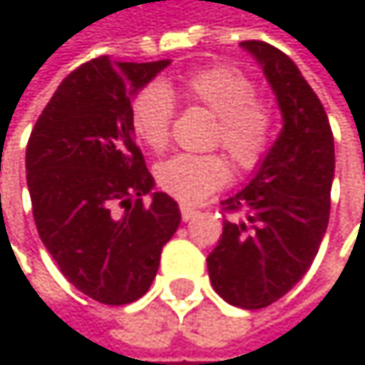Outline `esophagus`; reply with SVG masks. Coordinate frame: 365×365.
<instances>
[{"mask_svg": "<svg viewBox=\"0 0 365 365\" xmlns=\"http://www.w3.org/2000/svg\"><path fill=\"white\" fill-rule=\"evenodd\" d=\"M180 211H182L183 222H190L192 217H196V215H198V211H196L194 207H187V205H182V207H180Z\"/></svg>", "mask_w": 365, "mask_h": 365, "instance_id": "obj_1", "label": "esophagus"}]
</instances>
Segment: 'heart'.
Listing matches in <instances>:
<instances>
[{
  "label": "heart",
  "instance_id": "obj_1",
  "mask_svg": "<svg viewBox=\"0 0 365 365\" xmlns=\"http://www.w3.org/2000/svg\"><path fill=\"white\" fill-rule=\"evenodd\" d=\"M182 95L215 113L213 143L222 145L239 169H254L270 145L274 115L266 101L255 97L252 78L226 65L207 67L183 78ZM173 115V93L154 82L133 99V133L145 148L163 152ZM156 182L182 202H198L228 182V167L217 154H178L156 167Z\"/></svg>",
  "mask_w": 365,
  "mask_h": 365
}]
</instances>
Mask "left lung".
I'll list each match as a JSON object with an SVG mask.
<instances>
[{"label": "left lung", "instance_id": "8db88e82", "mask_svg": "<svg viewBox=\"0 0 365 365\" xmlns=\"http://www.w3.org/2000/svg\"><path fill=\"white\" fill-rule=\"evenodd\" d=\"M259 63L283 115V128L254 178L222 200L217 247L207 257L213 289L232 307L264 309L311 268L329 220L334 137L328 113L294 61L266 41H241Z\"/></svg>", "mask_w": 365, "mask_h": 365}]
</instances>
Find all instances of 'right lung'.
<instances>
[{
  "label": "right lung",
  "mask_w": 365,
  "mask_h": 365,
  "mask_svg": "<svg viewBox=\"0 0 365 365\" xmlns=\"http://www.w3.org/2000/svg\"><path fill=\"white\" fill-rule=\"evenodd\" d=\"M171 61L93 58L73 69L37 118L27 187L39 239L65 279L101 304L141 298L175 235L178 202L154 192L130 124L133 97ZM150 193L153 202L143 205Z\"/></svg>",
  "instance_id": "add662e5"
}]
</instances>
